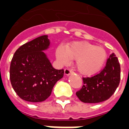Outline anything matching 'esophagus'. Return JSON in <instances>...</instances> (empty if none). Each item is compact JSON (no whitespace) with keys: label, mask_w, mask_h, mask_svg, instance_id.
Returning <instances> with one entry per match:
<instances>
[{"label":"esophagus","mask_w":129,"mask_h":129,"mask_svg":"<svg viewBox=\"0 0 129 129\" xmlns=\"http://www.w3.org/2000/svg\"><path fill=\"white\" fill-rule=\"evenodd\" d=\"M72 72H73V71H72V70H71V69H69V68L65 69L64 73L66 75H67V76L70 75V74H71Z\"/></svg>","instance_id":"esophagus-1"}]
</instances>
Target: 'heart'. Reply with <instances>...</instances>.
I'll list each match as a JSON object with an SVG mask.
<instances>
[{
  "label": "heart",
  "mask_w": 129,
  "mask_h": 129,
  "mask_svg": "<svg viewBox=\"0 0 129 129\" xmlns=\"http://www.w3.org/2000/svg\"><path fill=\"white\" fill-rule=\"evenodd\" d=\"M57 59L63 64L68 63L70 59L76 60V68L80 74L91 76L102 69L107 59L106 50L86 42H77L66 47V51L59 47L56 51Z\"/></svg>",
  "instance_id": "obj_1"
}]
</instances>
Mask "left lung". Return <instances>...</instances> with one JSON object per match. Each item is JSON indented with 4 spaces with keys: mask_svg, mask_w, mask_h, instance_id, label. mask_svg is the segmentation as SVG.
<instances>
[{
    "mask_svg": "<svg viewBox=\"0 0 129 129\" xmlns=\"http://www.w3.org/2000/svg\"><path fill=\"white\" fill-rule=\"evenodd\" d=\"M83 85L76 95L84 103H100L108 100L114 93L120 80V66L117 57L112 53L106 66L100 73L83 77Z\"/></svg>",
    "mask_w": 129,
    "mask_h": 129,
    "instance_id": "left-lung-1",
    "label": "left lung"
}]
</instances>
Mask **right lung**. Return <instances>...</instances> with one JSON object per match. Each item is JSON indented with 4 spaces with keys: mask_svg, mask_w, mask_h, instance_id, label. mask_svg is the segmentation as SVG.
Segmentation results:
<instances>
[{
    "mask_svg": "<svg viewBox=\"0 0 129 129\" xmlns=\"http://www.w3.org/2000/svg\"><path fill=\"white\" fill-rule=\"evenodd\" d=\"M48 36H39L15 52L10 66V80L17 95L29 102H41L51 95L64 70L53 68L43 51L49 48Z\"/></svg>",
    "mask_w": 129,
    "mask_h": 129,
    "instance_id": "add662e5",
    "label": "right lung"
}]
</instances>
